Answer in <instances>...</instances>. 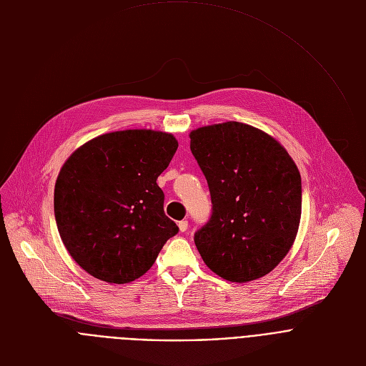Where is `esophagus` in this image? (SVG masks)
<instances>
[{"label": "esophagus", "instance_id": "esophagus-1", "mask_svg": "<svg viewBox=\"0 0 366 366\" xmlns=\"http://www.w3.org/2000/svg\"><path fill=\"white\" fill-rule=\"evenodd\" d=\"M179 229L182 231V232H184V231H187V221L186 219H183V221H180L179 224Z\"/></svg>", "mask_w": 366, "mask_h": 366}]
</instances>
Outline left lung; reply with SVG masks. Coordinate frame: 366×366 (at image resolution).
<instances>
[{"instance_id": "left-lung-1", "label": "left lung", "mask_w": 366, "mask_h": 366, "mask_svg": "<svg viewBox=\"0 0 366 366\" xmlns=\"http://www.w3.org/2000/svg\"><path fill=\"white\" fill-rule=\"evenodd\" d=\"M190 149L212 200L194 234L205 264L229 282L272 272L291 250L301 219V174L273 137L239 122L190 132Z\"/></svg>"}]
</instances>
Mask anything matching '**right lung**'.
Here are the masks:
<instances>
[{"label":"right lung","mask_w":366,"mask_h":366,"mask_svg":"<svg viewBox=\"0 0 366 366\" xmlns=\"http://www.w3.org/2000/svg\"><path fill=\"white\" fill-rule=\"evenodd\" d=\"M177 147L172 134L128 129L100 135L65 161L55 183V219L65 249L87 273L132 282L179 232L157 184Z\"/></svg>","instance_id":"1"}]
</instances>
